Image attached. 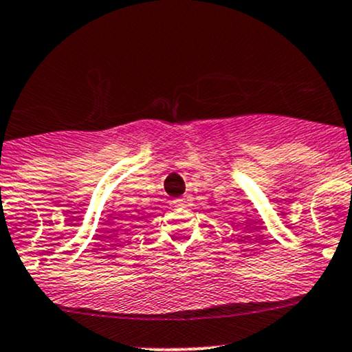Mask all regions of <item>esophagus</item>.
Returning <instances> with one entry per match:
<instances>
[{"mask_svg":"<svg viewBox=\"0 0 352 352\" xmlns=\"http://www.w3.org/2000/svg\"><path fill=\"white\" fill-rule=\"evenodd\" d=\"M173 204H175V206H190V199H188L187 195H184V197H179V199L173 200Z\"/></svg>","mask_w":352,"mask_h":352,"instance_id":"34e87169","label":"esophagus"}]
</instances>
